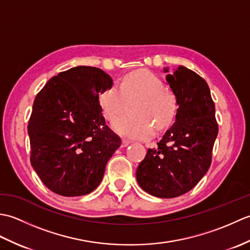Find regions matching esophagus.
<instances>
[{
    "instance_id": "obj_1",
    "label": "esophagus",
    "mask_w": 250,
    "mask_h": 250,
    "mask_svg": "<svg viewBox=\"0 0 250 250\" xmlns=\"http://www.w3.org/2000/svg\"><path fill=\"white\" fill-rule=\"evenodd\" d=\"M129 144H130V141L124 139V140H122V142H121V147H126Z\"/></svg>"
}]
</instances>
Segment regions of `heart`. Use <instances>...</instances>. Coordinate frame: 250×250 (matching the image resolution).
Instances as JSON below:
<instances>
[{
  "label": "heart",
  "instance_id": "b5f03b06",
  "mask_svg": "<svg viewBox=\"0 0 250 250\" xmlns=\"http://www.w3.org/2000/svg\"><path fill=\"white\" fill-rule=\"evenodd\" d=\"M139 99L131 108L133 115H122L113 122V129L122 136L146 140L172 124L178 109L177 98L164 89L160 78L149 71H135L119 79L118 84L105 88L99 102L106 119L113 120L124 110L126 100Z\"/></svg>",
  "mask_w": 250,
  "mask_h": 250
}]
</instances>
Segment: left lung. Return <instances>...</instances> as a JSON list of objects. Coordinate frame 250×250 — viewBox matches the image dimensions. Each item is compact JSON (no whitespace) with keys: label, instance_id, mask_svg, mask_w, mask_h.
<instances>
[{"label":"left lung","instance_id":"obj_1","mask_svg":"<svg viewBox=\"0 0 250 250\" xmlns=\"http://www.w3.org/2000/svg\"><path fill=\"white\" fill-rule=\"evenodd\" d=\"M167 82L178 102L175 122L148 149L136 179L149 194L171 199L188 192L208 171L218 125L208 84L200 75L180 65Z\"/></svg>","mask_w":250,"mask_h":250}]
</instances>
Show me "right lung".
Returning a JSON list of instances; mask_svg holds the SVG:
<instances>
[{"instance_id": "right-lung-1", "label": "right lung", "mask_w": 250, "mask_h": 250, "mask_svg": "<svg viewBox=\"0 0 250 250\" xmlns=\"http://www.w3.org/2000/svg\"><path fill=\"white\" fill-rule=\"evenodd\" d=\"M111 84L101 68L82 65L50 78L37 93L28 125L30 160L52 192L84 195L102 182L106 163L121 145L99 102Z\"/></svg>"}]
</instances>
